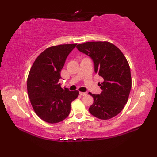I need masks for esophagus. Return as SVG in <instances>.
<instances>
[{"mask_svg":"<svg viewBox=\"0 0 157 157\" xmlns=\"http://www.w3.org/2000/svg\"><path fill=\"white\" fill-rule=\"evenodd\" d=\"M79 94H80L81 96H86V95H87V92H79Z\"/></svg>","mask_w":157,"mask_h":157,"instance_id":"esophagus-1","label":"esophagus"}]
</instances>
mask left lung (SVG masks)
Here are the masks:
<instances>
[{"instance_id": "left-lung-1", "label": "left lung", "mask_w": 157, "mask_h": 157, "mask_svg": "<svg viewBox=\"0 0 157 157\" xmlns=\"http://www.w3.org/2000/svg\"><path fill=\"white\" fill-rule=\"evenodd\" d=\"M81 52L90 57L94 71L102 77V92L94 94V103L89 108L92 115L109 119L118 115L128 102L132 88L129 65L122 52L109 42H88L77 46Z\"/></svg>"}]
</instances>
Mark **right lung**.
<instances>
[{
    "mask_svg": "<svg viewBox=\"0 0 157 157\" xmlns=\"http://www.w3.org/2000/svg\"><path fill=\"white\" fill-rule=\"evenodd\" d=\"M77 44H63L46 48L35 60L29 71L27 89L35 113L49 123L64 120L71 111V103L79 95L59 84L61 71L69 54Z\"/></svg>",
    "mask_w": 157,
    "mask_h": 157,
    "instance_id": "obj_1",
    "label": "right lung"
}]
</instances>
